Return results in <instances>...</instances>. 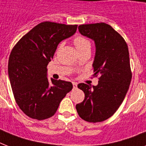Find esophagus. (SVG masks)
<instances>
[{
	"mask_svg": "<svg viewBox=\"0 0 146 146\" xmlns=\"http://www.w3.org/2000/svg\"><path fill=\"white\" fill-rule=\"evenodd\" d=\"M72 83H73V89H76V88H77V83H76V82H73Z\"/></svg>",
	"mask_w": 146,
	"mask_h": 146,
	"instance_id": "esophagus-1",
	"label": "esophagus"
}]
</instances>
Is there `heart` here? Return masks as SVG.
Instances as JSON below:
<instances>
[{
    "label": "heart",
    "instance_id": "heart-1",
    "mask_svg": "<svg viewBox=\"0 0 146 146\" xmlns=\"http://www.w3.org/2000/svg\"><path fill=\"white\" fill-rule=\"evenodd\" d=\"M74 44L79 52L83 50H91V43L86 38L83 36H77L74 38Z\"/></svg>",
    "mask_w": 146,
    "mask_h": 146
}]
</instances>
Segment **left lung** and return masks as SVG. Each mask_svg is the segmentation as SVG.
Returning a JSON list of instances; mask_svg holds the SVG:
<instances>
[{
    "instance_id": "left-lung-1",
    "label": "left lung",
    "mask_w": 146,
    "mask_h": 146,
    "mask_svg": "<svg viewBox=\"0 0 146 146\" xmlns=\"http://www.w3.org/2000/svg\"><path fill=\"white\" fill-rule=\"evenodd\" d=\"M78 29L81 35L95 42L93 76H99V81L92 86L78 85L85 98L76 108L86 121L102 122L115 113L129 89L132 73L128 46L123 38L104 23L80 25Z\"/></svg>"
}]
</instances>
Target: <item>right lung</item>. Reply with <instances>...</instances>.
Returning <instances> with one entry per match:
<instances>
[{
    "mask_svg": "<svg viewBox=\"0 0 146 146\" xmlns=\"http://www.w3.org/2000/svg\"><path fill=\"white\" fill-rule=\"evenodd\" d=\"M76 29L77 25L43 22L13 47L8 75L17 104L29 117L41 120L52 117L73 89L70 82L51 79L49 82L47 66L58 44L74 35Z\"/></svg>",
    "mask_w": 146,
    "mask_h": 146,
    "instance_id": "obj_1",
    "label": "right lung"
}]
</instances>
